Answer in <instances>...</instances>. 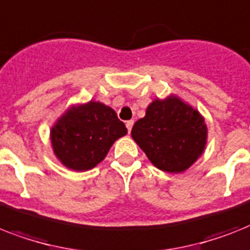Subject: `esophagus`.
<instances>
[{
    "label": "esophagus",
    "mask_w": 250,
    "mask_h": 250,
    "mask_svg": "<svg viewBox=\"0 0 250 250\" xmlns=\"http://www.w3.org/2000/svg\"><path fill=\"white\" fill-rule=\"evenodd\" d=\"M133 123H135V122H133V121H127V122H125V127H127V129H128V133H131L132 127H133Z\"/></svg>",
    "instance_id": "1"
}]
</instances>
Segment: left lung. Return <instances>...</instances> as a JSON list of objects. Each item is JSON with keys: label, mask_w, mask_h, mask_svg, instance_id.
<instances>
[{"label": "left lung", "mask_w": 250, "mask_h": 250, "mask_svg": "<svg viewBox=\"0 0 250 250\" xmlns=\"http://www.w3.org/2000/svg\"><path fill=\"white\" fill-rule=\"evenodd\" d=\"M131 133L155 167L172 173L188 169L200 157L207 140L200 114L177 97L151 103Z\"/></svg>", "instance_id": "obj_1"}]
</instances>
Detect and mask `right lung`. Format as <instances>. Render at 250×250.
<instances>
[{
    "label": "right lung",
    "mask_w": 250,
    "mask_h": 250,
    "mask_svg": "<svg viewBox=\"0 0 250 250\" xmlns=\"http://www.w3.org/2000/svg\"><path fill=\"white\" fill-rule=\"evenodd\" d=\"M127 133L111 107L101 103L70 109L52 127V147L62 163L74 171H87L106 157L115 140Z\"/></svg>",
    "instance_id": "add662e5"
}]
</instances>
